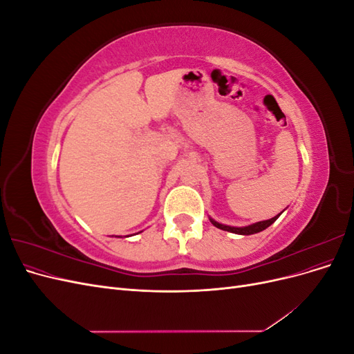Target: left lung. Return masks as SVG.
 I'll return each instance as SVG.
<instances>
[{
  "mask_svg": "<svg viewBox=\"0 0 354 354\" xmlns=\"http://www.w3.org/2000/svg\"><path fill=\"white\" fill-rule=\"evenodd\" d=\"M279 216H281V214H277L276 217H273V218H270V220L254 223V224H251V226H246V227H232V226H224V224H220V223H217V221H214L212 218H209V220H211V223L214 224V226L218 227V229H221V230L232 232V233H236V234H254V233H259V232H261V230H264V229L269 227L270 224H273L277 218H279Z\"/></svg>",
  "mask_w": 354,
  "mask_h": 354,
  "instance_id": "8db88e82",
  "label": "left lung"
}]
</instances>
